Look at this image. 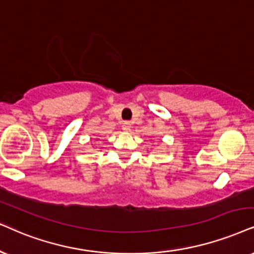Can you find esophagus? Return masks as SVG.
Listing matches in <instances>:
<instances>
[{
	"label": "esophagus",
	"mask_w": 254,
	"mask_h": 254,
	"mask_svg": "<svg viewBox=\"0 0 254 254\" xmlns=\"http://www.w3.org/2000/svg\"><path fill=\"white\" fill-rule=\"evenodd\" d=\"M122 127H123V130H124V131H130V129H131V123H130V122H124Z\"/></svg>",
	"instance_id": "esophagus-1"
}]
</instances>
